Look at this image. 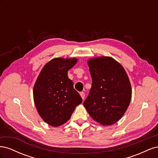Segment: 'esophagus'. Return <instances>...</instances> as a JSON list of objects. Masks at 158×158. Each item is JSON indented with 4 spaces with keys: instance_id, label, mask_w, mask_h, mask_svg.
<instances>
[{
    "instance_id": "1",
    "label": "esophagus",
    "mask_w": 158,
    "mask_h": 158,
    "mask_svg": "<svg viewBox=\"0 0 158 158\" xmlns=\"http://www.w3.org/2000/svg\"><path fill=\"white\" fill-rule=\"evenodd\" d=\"M80 96L82 97V99L84 100V98H85V94H84V92H80Z\"/></svg>"
}]
</instances>
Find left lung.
Instances as JSON below:
<instances>
[{"instance_id":"obj_1","label":"left lung","mask_w":158,"mask_h":158,"mask_svg":"<svg viewBox=\"0 0 158 158\" xmlns=\"http://www.w3.org/2000/svg\"><path fill=\"white\" fill-rule=\"evenodd\" d=\"M88 64L92 83L84 106L95 121L103 125H113L130 104V81L121 64L111 57L90 59Z\"/></svg>"}]
</instances>
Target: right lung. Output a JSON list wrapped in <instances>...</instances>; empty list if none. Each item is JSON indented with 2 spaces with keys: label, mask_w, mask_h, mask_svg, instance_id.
<instances>
[{
  "label": "right lung",
  "mask_w": 158,
  "mask_h": 158,
  "mask_svg": "<svg viewBox=\"0 0 158 158\" xmlns=\"http://www.w3.org/2000/svg\"><path fill=\"white\" fill-rule=\"evenodd\" d=\"M76 59L55 58L47 63L33 88L35 107L43 120L52 127L68 121L82 99L68 77Z\"/></svg>",
  "instance_id": "right-lung-1"
}]
</instances>
